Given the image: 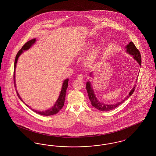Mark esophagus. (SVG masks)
Segmentation results:
<instances>
[{
  "mask_svg": "<svg viewBox=\"0 0 156 156\" xmlns=\"http://www.w3.org/2000/svg\"><path fill=\"white\" fill-rule=\"evenodd\" d=\"M83 75L82 74H78V76H77V78H78V79H79V80H83Z\"/></svg>",
  "mask_w": 156,
  "mask_h": 156,
  "instance_id": "esophagus-1",
  "label": "esophagus"
}]
</instances>
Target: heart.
Wrapping results in <instances>:
<instances>
[{"mask_svg": "<svg viewBox=\"0 0 156 156\" xmlns=\"http://www.w3.org/2000/svg\"><path fill=\"white\" fill-rule=\"evenodd\" d=\"M94 46V44L92 42H88L85 47V50H89L90 49L92 48V47ZM99 51H100V49L99 47H96L94 49H93V50L90 53L88 58L87 59V63L88 64H91L92 63H93L95 59H97L98 56L99 54Z\"/></svg>", "mask_w": 156, "mask_h": 156, "instance_id": "1", "label": "heart"}]
</instances>
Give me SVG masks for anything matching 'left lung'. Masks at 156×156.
Listing matches in <instances>:
<instances>
[{"label":"left lung","mask_w":156,"mask_h":156,"mask_svg":"<svg viewBox=\"0 0 156 156\" xmlns=\"http://www.w3.org/2000/svg\"><path fill=\"white\" fill-rule=\"evenodd\" d=\"M126 48L127 49L126 51L129 54L132 55L133 56L134 58L136 59L138 63L139 64L140 66H141V54L140 52L139 51V50L136 48L135 45L133 43L132 41L130 42L129 44L127 45L126 47ZM91 75V74H90ZM87 90L88 94L89 100L90 101V102L92 105L97 109L98 110L102 112H107L111 111L112 109H114L116 107H118L120 104H122L123 102H125L127 99H128L130 95H132L133 93L134 90H135V86L132 89V90L130 92L129 95L123 100V101L118 102L117 104H113V105H106V104L100 102L98 99L97 98L95 97V95L94 94V90L92 89L90 83L89 82H88L87 83Z\"/></svg>","instance_id":"8db88e82"}]
</instances>
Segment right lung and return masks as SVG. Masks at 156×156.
Masks as SVG:
<instances>
[{
  "mask_svg": "<svg viewBox=\"0 0 156 156\" xmlns=\"http://www.w3.org/2000/svg\"><path fill=\"white\" fill-rule=\"evenodd\" d=\"M36 41V38L32 39L31 40H29V41H27V43H26L23 46L22 48L19 51V52H17L16 56V58H15V66H14V73H13V80H14V83H15V87H16V84H15V69H16V63L17 61V59L20 56V55L23 52V50H28L30 47ZM68 79L66 80L62 85V89L61 90L60 94H59V98L58 99V100L57 101V102H55V105H54V106L52 107L51 109H50L44 112H39L37 111H34V109H31L33 111L37 113L38 114L41 115H44V116H51L53 115H55L56 113H57L62 108L64 105V102H65V99H66V90H67V88H68ZM17 92V95L19 97V98L23 102V100L21 98V97H20V95H19L17 91L16 90ZM26 105V104H25ZM27 106H29L28 105H26Z\"/></svg>",
  "mask_w": 156,
  "mask_h": 156,
  "instance_id": "right-lung-1",
  "label": "right lung"
}]
</instances>
